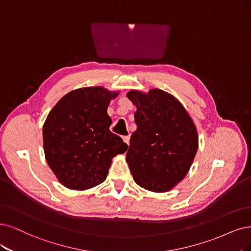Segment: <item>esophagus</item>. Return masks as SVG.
Returning a JSON list of instances; mask_svg holds the SVG:
<instances>
[{
    "label": "esophagus",
    "instance_id": "esophagus-1",
    "mask_svg": "<svg viewBox=\"0 0 251 251\" xmlns=\"http://www.w3.org/2000/svg\"><path fill=\"white\" fill-rule=\"evenodd\" d=\"M122 138H123V141H124L125 144L129 145V140H130V136H129V135H125V136H122Z\"/></svg>",
    "mask_w": 251,
    "mask_h": 251
}]
</instances>
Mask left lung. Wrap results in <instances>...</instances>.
Masks as SVG:
<instances>
[{
  "label": "left lung",
  "mask_w": 251,
  "mask_h": 251,
  "mask_svg": "<svg viewBox=\"0 0 251 251\" xmlns=\"http://www.w3.org/2000/svg\"><path fill=\"white\" fill-rule=\"evenodd\" d=\"M136 106V130L130 137L126 161L134 182L153 192L173 189L187 175L199 148L196 125L180 101L153 89L131 90Z\"/></svg>",
  "instance_id": "8db88e82"
}]
</instances>
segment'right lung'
<instances>
[{"instance_id": "right-lung-1", "label": "right lung", "mask_w": 251, "mask_h": 251, "mask_svg": "<svg viewBox=\"0 0 251 251\" xmlns=\"http://www.w3.org/2000/svg\"><path fill=\"white\" fill-rule=\"evenodd\" d=\"M119 92L80 88L62 97L43 125L45 159L65 187L86 190L104 182L111 160L128 146L111 133L107 107Z\"/></svg>"}]
</instances>
